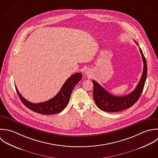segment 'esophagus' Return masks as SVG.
I'll use <instances>...</instances> for the list:
<instances>
[{"instance_id": "obj_1", "label": "esophagus", "mask_w": 158, "mask_h": 158, "mask_svg": "<svg viewBox=\"0 0 158 158\" xmlns=\"http://www.w3.org/2000/svg\"><path fill=\"white\" fill-rule=\"evenodd\" d=\"M91 71H90V70H89V69H87L86 71H85V74L87 75V76H90V75H91Z\"/></svg>"}]
</instances>
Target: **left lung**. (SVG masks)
Here are the masks:
<instances>
[{"label":"left lung","mask_w":158,"mask_h":158,"mask_svg":"<svg viewBox=\"0 0 158 158\" xmlns=\"http://www.w3.org/2000/svg\"><path fill=\"white\" fill-rule=\"evenodd\" d=\"M138 46V43L135 41ZM143 61V71L141 79L135 90L128 95L123 97H116L111 95L102 87L97 82L92 81L94 84L93 97L97 106L101 110L106 112H118L134 105L139 99L145 84L147 76V64L142 49L139 47Z\"/></svg>","instance_id":"obj_1"}]
</instances>
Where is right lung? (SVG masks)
<instances>
[{"mask_svg":"<svg viewBox=\"0 0 158 158\" xmlns=\"http://www.w3.org/2000/svg\"><path fill=\"white\" fill-rule=\"evenodd\" d=\"M82 77L81 73L73 74L66 80L56 96L48 101L39 103L29 102L22 97L16 87L15 88L21 101L27 108L41 114L50 115L60 113L64 109L69 102L74 86L81 81Z\"/></svg>","mask_w":158,"mask_h":158,"instance_id":"obj_1","label":"right lung"}]
</instances>
